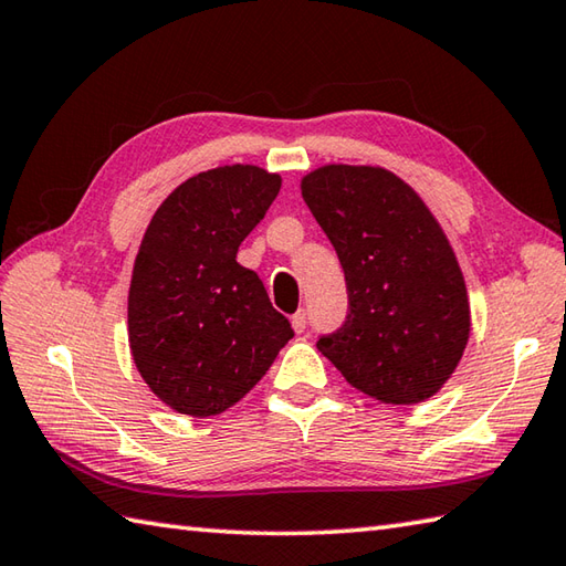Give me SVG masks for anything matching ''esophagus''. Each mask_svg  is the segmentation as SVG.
I'll list each match as a JSON object with an SVG mask.
<instances>
[{
    "label": "esophagus",
    "mask_w": 566,
    "mask_h": 566,
    "mask_svg": "<svg viewBox=\"0 0 566 566\" xmlns=\"http://www.w3.org/2000/svg\"><path fill=\"white\" fill-rule=\"evenodd\" d=\"M306 326H308V318H306V312L302 308V312H296V314L292 316V328L296 331V334H304Z\"/></svg>",
    "instance_id": "obj_1"
}]
</instances>
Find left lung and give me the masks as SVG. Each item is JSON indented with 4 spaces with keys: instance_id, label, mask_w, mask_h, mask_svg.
Here are the masks:
<instances>
[{
    "instance_id": "1",
    "label": "left lung",
    "mask_w": 566,
    "mask_h": 566,
    "mask_svg": "<svg viewBox=\"0 0 566 566\" xmlns=\"http://www.w3.org/2000/svg\"><path fill=\"white\" fill-rule=\"evenodd\" d=\"M302 196L348 292L346 321L316 348L375 400H427L457 370L471 331L447 235L422 198L378 166H324L302 181Z\"/></svg>"
}]
</instances>
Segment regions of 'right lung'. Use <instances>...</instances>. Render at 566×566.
<instances>
[{
    "label": "right lung",
    "instance_id": "1",
    "mask_svg": "<svg viewBox=\"0 0 566 566\" xmlns=\"http://www.w3.org/2000/svg\"><path fill=\"white\" fill-rule=\"evenodd\" d=\"M280 186L260 166H218L176 188L144 232L129 348L144 382L176 412H226L294 338L260 276L235 260Z\"/></svg>",
    "mask_w": 566,
    "mask_h": 566
}]
</instances>
